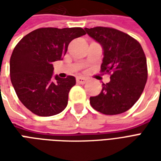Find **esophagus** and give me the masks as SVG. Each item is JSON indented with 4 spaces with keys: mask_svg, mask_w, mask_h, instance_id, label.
<instances>
[{
    "mask_svg": "<svg viewBox=\"0 0 161 161\" xmlns=\"http://www.w3.org/2000/svg\"><path fill=\"white\" fill-rule=\"evenodd\" d=\"M87 82V78L85 77H77V83L80 84H84Z\"/></svg>",
    "mask_w": 161,
    "mask_h": 161,
    "instance_id": "34e87169",
    "label": "esophagus"
}]
</instances>
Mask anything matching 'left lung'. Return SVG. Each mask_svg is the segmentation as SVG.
<instances>
[{
	"label": "left lung",
	"mask_w": 161,
	"mask_h": 161,
	"mask_svg": "<svg viewBox=\"0 0 161 161\" xmlns=\"http://www.w3.org/2000/svg\"><path fill=\"white\" fill-rule=\"evenodd\" d=\"M101 45L102 72L111 73L100 94L90 98L92 108L104 115L126 112L138 101L147 79V58L140 43L119 30L97 26L84 28Z\"/></svg>",
	"instance_id": "1"
}]
</instances>
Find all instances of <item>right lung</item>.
<instances>
[{
	"mask_svg": "<svg viewBox=\"0 0 161 161\" xmlns=\"http://www.w3.org/2000/svg\"><path fill=\"white\" fill-rule=\"evenodd\" d=\"M81 27H45L20 40L10 58V77L23 105L40 116H52L66 108L76 78L53 77V62L63 59L69 43L83 36Z\"/></svg>",
	"mask_w": 161,
	"mask_h": 161,
	"instance_id": "right-lung-1",
	"label": "right lung"
}]
</instances>
